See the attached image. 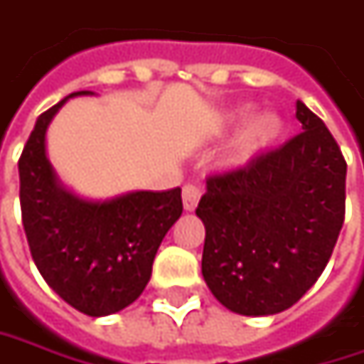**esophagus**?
<instances>
[{"mask_svg": "<svg viewBox=\"0 0 364 364\" xmlns=\"http://www.w3.org/2000/svg\"><path fill=\"white\" fill-rule=\"evenodd\" d=\"M201 198V187L196 183H185L183 185V205L187 212L196 210L198 208V201Z\"/></svg>", "mask_w": 364, "mask_h": 364, "instance_id": "1", "label": "esophagus"}]
</instances>
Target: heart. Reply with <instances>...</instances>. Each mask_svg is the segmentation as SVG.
I'll return each mask as SVG.
<instances>
[{
	"mask_svg": "<svg viewBox=\"0 0 364 364\" xmlns=\"http://www.w3.org/2000/svg\"><path fill=\"white\" fill-rule=\"evenodd\" d=\"M248 112H250L248 105L236 107L226 116V122L245 118ZM277 134H279V119L275 116L261 114V116L250 118L240 128V132L232 138L228 152H226V163L228 165H242L252 154H257L261 149H264Z\"/></svg>",
	"mask_w": 364,
	"mask_h": 364,
	"instance_id": "obj_1",
	"label": "heart"
}]
</instances>
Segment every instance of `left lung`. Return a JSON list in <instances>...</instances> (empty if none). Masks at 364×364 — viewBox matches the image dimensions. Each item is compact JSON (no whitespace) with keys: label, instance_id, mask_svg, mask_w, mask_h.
I'll return each mask as SVG.
<instances>
[{"label":"left lung","instance_id":"8db88e82","mask_svg":"<svg viewBox=\"0 0 364 364\" xmlns=\"http://www.w3.org/2000/svg\"><path fill=\"white\" fill-rule=\"evenodd\" d=\"M301 130L245 166L208 177L201 273L242 316L291 308L318 281L344 224L346 161L326 124L297 102Z\"/></svg>","mask_w":364,"mask_h":364}]
</instances>
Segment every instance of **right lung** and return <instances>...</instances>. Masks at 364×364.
I'll return each instance as SVG.
<instances>
[{
	"mask_svg": "<svg viewBox=\"0 0 364 364\" xmlns=\"http://www.w3.org/2000/svg\"><path fill=\"white\" fill-rule=\"evenodd\" d=\"M69 97L40 114L20 156L22 224L44 281L69 306L100 318L144 291L154 255L183 212L181 189L132 191L107 201L67 191L46 159V128Z\"/></svg>",
	"mask_w": 364,
	"mask_h": 364,
	"instance_id": "right-lung-1",
	"label": "right lung"
}]
</instances>
